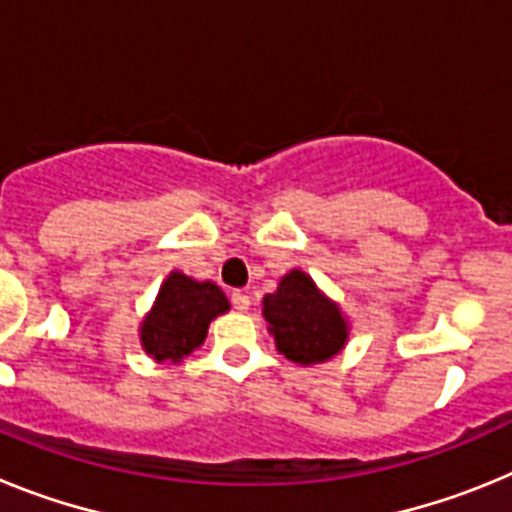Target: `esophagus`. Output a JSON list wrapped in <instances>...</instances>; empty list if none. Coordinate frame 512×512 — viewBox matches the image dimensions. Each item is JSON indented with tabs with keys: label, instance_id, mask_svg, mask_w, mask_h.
I'll list each match as a JSON object with an SVG mask.
<instances>
[{
	"label": "esophagus",
	"instance_id": "1",
	"mask_svg": "<svg viewBox=\"0 0 512 512\" xmlns=\"http://www.w3.org/2000/svg\"><path fill=\"white\" fill-rule=\"evenodd\" d=\"M230 302H233V307L238 312H246L248 307H251V297L246 295V292H241V289H238V292H233V295H230Z\"/></svg>",
	"mask_w": 512,
	"mask_h": 512
}]
</instances>
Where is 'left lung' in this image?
Listing matches in <instances>:
<instances>
[{"label": "left lung", "instance_id": "obj_1", "mask_svg": "<svg viewBox=\"0 0 512 512\" xmlns=\"http://www.w3.org/2000/svg\"><path fill=\"white\" fill-rule=\"evenodd\" d=\"M264 318L277 348L297 364H318L346 343V320L305 271H289L274 295L264 297Z\"/></svg>", "mask_w": 512, "mask_h": 512}]
</instances>
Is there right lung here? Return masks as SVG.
Returning a JSON list of instances; mask_svg holds the SVG:
<instances>
[{
    "label": "right lung",
    "mask_w": 512,
    "mask_h": 512,
    "mask_svg": "<svg viewBox=\"0 0 512 512\" xmlns=\"http://www.w3.org/2000/svg\"><path fill=\"white\" fill-rule=\"evenodd\" d=\"M228 297L212 282H194L174 271L140 328V343L156 361H182L207 336L210 320L228 310Z\"/></svg>",
    "instance_id": "add662e5"
}]
</instances>
